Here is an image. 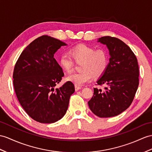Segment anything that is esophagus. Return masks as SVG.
<instances>
[{"label":"esophagus","instance_id":"esophagus-1","mask_svg":"<svg viewBox=\"0 0 152 152\" xmlns=\"http://www.w3.org/2000/svg\"><path fill=\"white\" fill-rule=\"evenodd\" d=\"M82 88L81 87H80V86H75V91H78V90H80V89Z\"/></svg>","mask_w":152,"mask_h":152}]
</instances>
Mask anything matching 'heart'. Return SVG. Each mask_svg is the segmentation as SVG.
I'll list each match as a JSON object with an SVG mask.
<instances>
[{
  "label": "heart",
  "instance_id": "obj_1",
  "mask_svg": "<svg viewBox=\"0 0 152 152\" xmlns=\"http://www.w3.org/2000/svg\"><path fill=\"white\" fill-rule=\"evenodd\" d=\"M69 53L76 62H82V72L71 74L66 78L76 86H83L90 82L93 76H101L108 67V56L104 50H95L86 44H79L71 48ZM59 64L65 72L70 73L72 71L73 61L69 55L62 54L59 58Z\"/></svg>",
  "mask_w": 152,
  "mask_h": 152
}]
</instances>
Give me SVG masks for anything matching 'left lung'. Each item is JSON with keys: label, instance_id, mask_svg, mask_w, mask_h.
<instances>
[{"label": "left lung", "instance_id": "8db88e82", "mask_svg": "<svg viewBox=\"0 0 152 152\" xmlns=\"http://www.w3.org/2000/svg\"><path fill=\"white\" fill-rule=\"evenodd\" d=\"M98 42L109 50L110 62L105 72L97 80L104 90L94 88L88 106L95 115L112 117L118 115L131 105L139 86V66L135 54L121 40L102 37Z\"/></svg>", "mask_w": 152, "mask_h": 152}]
</instances>
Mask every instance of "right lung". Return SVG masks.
Returning a JSON list of instances; mask_svg holds the SVG:
<instances>
[{
    "mask_svg": "<svg viewBox=\"0 0 152 152\" xmlns=\"http://www.w3.org/2000/svg\"><path fill=\"white\" fill-rule=\"evenodd\" d=\"M66 43L48 35L33 40L20 54L14 68L13 86L25 112L40 123H53L62 119L75 91L68 81L55 89L64 75L54 58Z\"/></svg>",
    "mask_w": 152,
    "mask_h": 152,
    "instance_id": "add662e5",
    "label": "right lung"
}]
</instances>
